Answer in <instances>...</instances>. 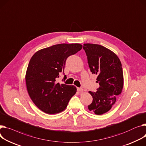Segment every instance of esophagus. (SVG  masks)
<instances>
[{
    "label": "esophagus",
    "instance_id": "1",
    "mask_svg": "<svg viewBox=\"0 0 146 146\" xmlns=\"http://www.w3.org/2000/svg\"><path fill=\"white\" fill-rule=\"evenodd\" d=\"M77 90L79 92H82L83 91V89L82 88H80V87H77Z\"/></svg>",
    "mask_w": 146,
    "mask_h": 146
}]
</instances>
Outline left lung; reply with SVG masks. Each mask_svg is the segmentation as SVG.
<instances>
[{"mask_svg":"<svg viewBox=\"0 0 146 146\" xmlns=\"http://www.w3.org/2000/svg\"><path fill=\"white\" fill-rule=\"evenodd\" d=\"M83 49L87 57L90 72L98 75L99 87L89 93L93 98L88 106L90 111L101 115L109 111L114 105L123 87V73L117 56L103 46L84 43Z\"/></svg>","mask_w":146,"mask_h":146,"instance_id":"1","label":"left lung"}]
</instances>
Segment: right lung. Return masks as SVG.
Here are the masks:
<instances>
[{
    "label": "right lung",
    "instance_id": "add662e5",
    "mask_svg": "<svg viewBox=\"0 0 146 146\" xmlns=\"http://www.w3.org/2000/svg\"><path fill=\"white\" fill-rule=\"evenodd\" d=\"M82 45L59 44L44 48L34 54L26 74L28 93L35 104L43 112L53 114L63 111L76 92L74 86L60 84L57 80L63 73L68 57L80 51Z\"/></svg>",
    "mask_w": 146,
    "mask_h": 146
}]
</instances>
